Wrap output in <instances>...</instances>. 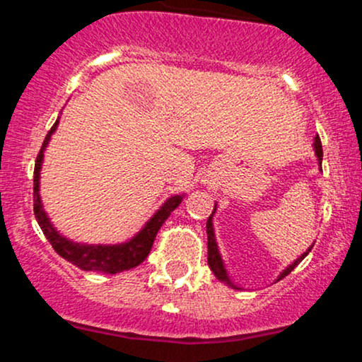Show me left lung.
<instances>
[{
	"instance_id": "8db88e82",
	"label": "left lung",
	"mask_w": 362,
	"mask_h": 362,
	"mask_svg": "<svg viewBox=\"0 0 362 362\" xmlns=\"http://www.w3.org/2000/svg\"><path fill=\"white\" fill-rule=\"evenodd\" d=\"M313 149H315V155H317V158H318L320 168H322L323 149H322V143H320L318 136L313 139ZM214 213H216V204H214L213 214L209 216V219H207V224H206V231H207V264H209L211 271H213V274H214L216 277H218L219 281L224 282V284L230 286V288H233V289H242V288H238V286H236L233 281H231L230 274H228V271H226V265H224V260H223L221 253H219L218 242H216V235H214V223H213V216H214ZM311 248H313V245H311V247H310L308 250H306L305 253H301V255L298 257V259L294 260L293 264H289L288 267H286L284 271H282V272L279 274V276H277L276 281H281L282 277L288 276V274H289L291 271H293V269L296 267V265L300 264V262H301L303 259H305L306 255H308V253L311 252Z\"/></svg>"
}]
</instances>
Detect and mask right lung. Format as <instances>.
Returning <instances> with one entry per match:
<instances>
[{
    "label": "right lung",
    "mask_w": 362,
    "mask_h": 362,
    "mask_svg": "<svg viewBox=\"0 0 362 362\" xmlns=\"http://www.w3.org/2000/svg\"><path fill=\"white\" fill-rule=\"evenodd\" d=\"M57 126H59V117H57L54 126L51 127V131L45 136L42 148H40L39 156H37L34 170V213L40 230L44 231L45 238L52 245L54 250L59 253L62 259H66L68 262H71L73 265L80 267L81 271L117 274L129 271V269H134L136 265H139L141 262L146 259L153 247V242L156 238L158 230L161 228V224L167 221L170 213L180 206L185 194H177L168 197L160 206V209L144 223V226L141 228L138 233L132 236V238H129L127 242L114 245H95L73 242V240L66 238L64 235L59 233L54 228L51 218L45 213L42 206V199H40V170H42L44 163V151L49 146V141H51L52 134L56 132Z\"/></svg>",
    "instance_id": "1"
}]
</instances>
